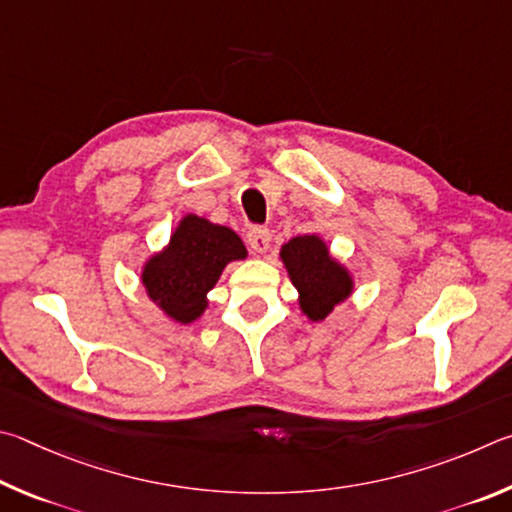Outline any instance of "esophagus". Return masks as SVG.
Listing matches in <instances>:
<instances>
[{
  "label": "esophagus",
  "mask_w": 512,
  "mask_h": 512,
  "mask_svg": "<svg viewBox=\"0 0 512 512\" xmlns=\"http://www.w3.org/2000/svg\"><path fill=\"white\" fill-rule=\"evenodd\" d=\"M270 242H272V236H270V231H267V229H263V227H251L249 229L247 245L251 247L254 254H265V251L270 249Z\"/></svg>",
  "instance_id": "esophagus-1"
}]
</instances>
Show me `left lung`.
<instances>
[{"mask_svg": "<svg viewBox=\"0 0 512 512\" xmlns=\"http://www.w3.org/2000/svg\"><path fill=\"white\" fill-rule=\"evenodd\" d=\"M281 258L301 294V310L312 321L326 319L353 290L351 276L330 258L324 240L317 236L292 238L283 245Z\"/></svg>", "mask_w": 512, "mask_h": 512, "instance_id": "obj_1", "label": "left lung"}]
</instances>
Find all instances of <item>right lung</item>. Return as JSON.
Instances as JSON below:
<instances>
[{"label": "right lung", "mask_w": 512, "mask_h": 512, "mask_svg": "<svg viewBox=\"0 0 512 512\" xmlns=\"http://www.w3.org/2000/svg\"><path fill=\"white\" fill-rule=\"evenodd\" d=\"M245 256V245L231 229L186 215L164 254L148 261L143 285L168 317L191 324L204 312L206 292L218 283L224 265Z\"/></svg>", "instance_id": "add662e5"}]
</instances>
